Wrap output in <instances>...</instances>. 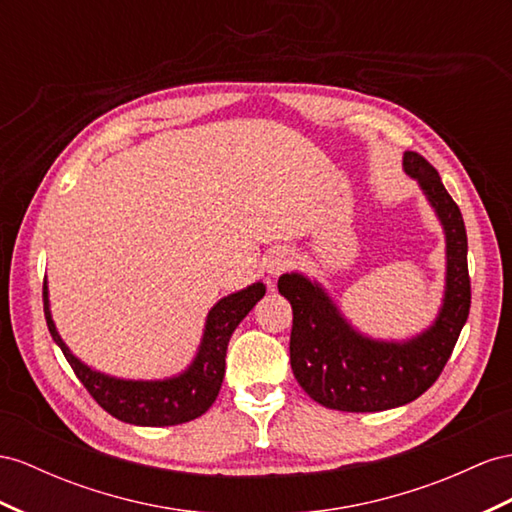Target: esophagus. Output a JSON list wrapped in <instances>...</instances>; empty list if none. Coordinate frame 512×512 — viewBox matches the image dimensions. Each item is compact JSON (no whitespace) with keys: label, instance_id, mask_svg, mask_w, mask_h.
<instances>
[{"label":"esophagus","instance_id":"esophagus-1","mask_svg":"<svg viewBox=\"0 0 512 512\" xmlns=\"http://www.w3.org/2000/svg\"><path fill=\"white\" fill-rule=\"evenodd\" d=\"M294 264V255L287 251V248H274L266 257H264V270L270 274V277H279L281 272L287 268H292Z\"/></svg>","mask_w":512,"mask_h":512}]
</instances>
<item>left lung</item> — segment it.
<instances>
[{
  "label": "left lung",
  "mask_w": 512,
  "mask_h": 512,
  "mask_svg": "<svg viewBox=\"0 0 512 512\" xmlns=\"http://www.w3.org/2000/svg\"><path fill=\"white\" fill-rule=\"evenodd\" d=\"M404 173L417 181L445 235V287L435 322L409 339L361 333L322 283L303 272L279 277L294 324L290 363L298 385L326 409L378 413L409 404L437 381L469 316L467 233L461 209L422 155L406 151Z\"/></svg>",
  "instance_id": "8db88e82"
}]
</instances>
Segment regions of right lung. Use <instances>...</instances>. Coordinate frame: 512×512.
Masks as SVG:
<instances>
[{
	"instance_id": "1",
	"label": "right lung",
	"mask_w": 512,
	"mask_h": 512,
	"mask_svg": "<svg viewBox=\"0 0 512 512\" xmlns=\"http://www.w3.org/2000/svg\"><path fill=\"white\" fill-rule=\"evenodd\" d=\"M266 294V285L257 281L233 292L209 309L205 318V329L199 350L186 370L157 378V381H131V378H116L93 370L82 359H77L71 348L64 344L56 322L51 318L49 287L47 279L43 285L45 320L54 342L67 357L75 376L88 389L101 409L112 417L134 426H177L190 419L201 417L218 398V391L225 378V357L233 331L248 316Z\"/></svg>"
}]
</instances>
